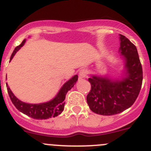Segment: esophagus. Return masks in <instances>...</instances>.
Wrapping results in <instances>:
<instances>
[{
  "mask_svg": "<svg viewBox=\"0 0 151 151\" xmlns=\"http://www.w3.org/2000/svg\"><path fill=\"white\" fill-rule=\"evenodd\" d=\"M87 70L86 69H82L80 70L79 72V78H84L87 77Z\"/></svg>",
  "mask_w": 151,
  "mask_h": 151,
  "instance_id": "1",
  "label": "esophagus"
}]
</instances>
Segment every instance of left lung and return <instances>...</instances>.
Here are the masks:
<instances>
[{"label":"left lung","mask_w":151,"mask_h":151,"mask_svg":"<svg viewBox=\"0 0 151 151\" xmlns=\"http://www.w3.org/2000/svg\"><path fill=\"white\" fill-rule=\"evenodd\" d=\"M119 52L124 61V76L121 79L93 75L88 81L91 90L87 96L90 110L103 116L118 114L131 107L141 90L142 67L136 46L119 35Z\"/></svg>","instance_id":"8db88e82"}]
</instances>
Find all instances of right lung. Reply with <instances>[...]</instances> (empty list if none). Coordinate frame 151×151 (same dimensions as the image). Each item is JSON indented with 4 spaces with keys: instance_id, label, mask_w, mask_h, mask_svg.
Returning <instances> with one entry per match:
<instances>
[{
    "instance_id": "1",
    "label": "right lung",
    "mask_w": 151,
    "mask_h": 151,
    "mask_svg": "<svg viewBox=\"0 0 151 151\" xmlns=\"http://www.w3.org/2000/svg\"><path fill=\"white\" fill-rule=\"evenodd\" d=\"M25 42L26 39H24L19 46L15 47L10 57V61L13 58L17 52L21 49V47L24 46ZM77 81H78V76L76 75L69 81L64 83L55 98H53L47 102L40 103V104H28V103L23 102L13 94L7 84L6 87L10 99L20 112L35 119H47L50 118L55 117L62 113L64 108V104H65L64 99L67 93L71 90Z\"/></svg>"
}]
</instances>
